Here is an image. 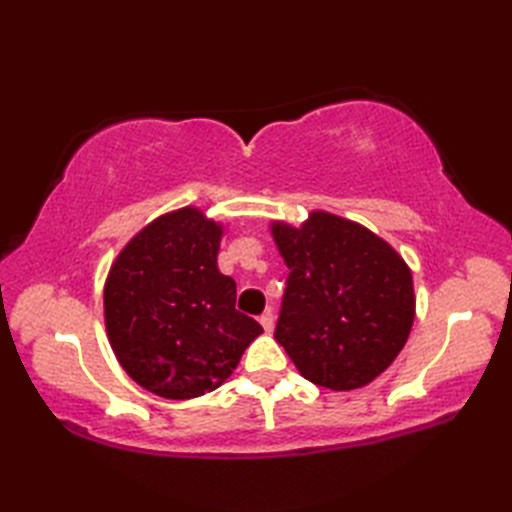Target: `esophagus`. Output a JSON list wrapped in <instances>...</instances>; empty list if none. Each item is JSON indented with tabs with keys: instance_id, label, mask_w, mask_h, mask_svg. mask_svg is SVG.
<instances>
[{
	"instance_id": "34e87169",
	"label": "esophagus",
	"mask_w": 512,
	"mask_h": 512,
	"mask_svg": "<svg viewBox=\"0 0 512 512\" xmlns=\"http://www.w3.org/2000/svg\"><path fill=\"white\" fill-rule=\"evenodd\" d=\"M259 323H262V328H264L266 334H273V330H275V317H273V312L262 314V319H259Z\"/></svg>"
}]
</instances>
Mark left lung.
Segmentation results:
<instances>
[{"instance_id":"left-lung-1","label":"left lung","mask_w":512,"mask_h":512,"mask_svg":"<svg viewBox=\"0 0 512 512\" xmlns=\"http://www.w3.org/2000/svg\"><path fill=\"white\" fill-rule=\"evenodd\" d=\"M288 266L275 339L299 374L350 391L372 383L405 347L416 295L396 248L363 224L310 211L301 226L273 220Z\"/></svg>"}]
</instances>
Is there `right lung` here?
<instances>
[{
  "label": "right lung",
  "mask_w": 512,
  "mask_h": 512,
  "mask_svg": "<svg viewBox=\"0 0 512 512\" xmlns=\"http://www.w3.org/2000/svg\"><path fill=\"white\" fill-rule=\"evenodd\" d=\"M222 235V222L182 206L140 228L107 273L103 317L116 361L160 398L217 389L264 332L235 310V281L217 268Z\"/></svg>",
  "instance_id": "1"
}]
</instances>
